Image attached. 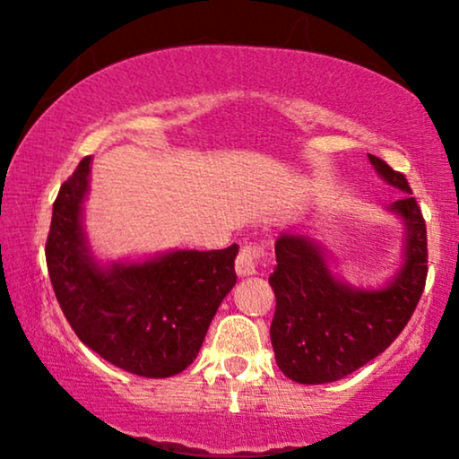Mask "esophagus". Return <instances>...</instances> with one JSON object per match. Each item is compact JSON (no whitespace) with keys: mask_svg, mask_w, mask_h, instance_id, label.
Returning a JSON list of instances; mask_svg holds the SVG:
<instances>
[{"mask_svg":"<svg viewBox=\"0 0 459 459\" xmlns=\"http://www.w3.org/2000/svg\"><path fill=\"white\" fill-rule=\"evenodd\" d=\"M263 250L256 244H244L240 255L236 259V273L240 278H248V275L256 273V267H259V259H261Z\"/></svg>","mask_w":459,"mask_h":459,"instance_id":"esophagus-1","label":"esophagus"}]
</instances>
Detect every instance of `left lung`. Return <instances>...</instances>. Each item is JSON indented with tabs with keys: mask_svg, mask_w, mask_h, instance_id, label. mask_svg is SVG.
I'll return each instance as SVG.
<instances>
[{
	"mask_svg": "<svg viewBox=\"0 0 459 459\" xmlns=\"http://www.w3.org/2000/svg\"><path fill=\"white\" fill-rule=\"evenodd\" d=\"M376 173L407 196L386 206L403 221L401 265L380 288H357L332 272L328 250L307 234H281L272 344L275 363L300 385H328L378 357L401 334L424 292L429 273L426 223L405 175L369 154Z\"/></svg>",
	"mask_w": 459,
	"mask_h": 459,
	"instance_id": "left-lung-1",
	"label": "left lung"
}]
</instances>
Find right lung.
Returning a JSON list of instances; mask_svg holds the SVG:
<instances>
[{
	"label": "right lung",
	"mask_w": 459,
	"mask_h": 459,
	"mask_svg": "<svg viewBox=\"0 0 459 459\" xmlns=\"http://www.w3.org/2000/svg\"><path fill=\"white\" fill-rule=\"evenodd\" d=\"M90 171L85 156L62 184L49 225L46 261L62 313L81 342L125 372L143 378L184 372L236 286L238 244L100 261L83 225Z\"/></svg>",
	"instance_id": "add662e5"
}]
</instances>
